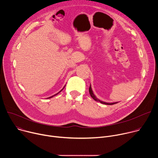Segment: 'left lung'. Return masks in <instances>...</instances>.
I'll list each match as a JSON object with an SVG mask.
<instances>
[{
  "label": "left lung",
  "mask_w": 158,
  "mask_h": 158,
  "mask_svg": "<svg viewBox=\"0 0 158 158\" xmlns=\"http://www.w3.org/2000/svg\"><path fill=\"white\" fill-rule=\"evenodd\" d=\"M89 94H90V95H91V96L95 100V101H99V102H100L101 103H102V104H106V105H112V104H116V103H118V102H112V103H107V102H103V101H100L99 99H98L96 96H95V95L93 94V91H92V89H91V85H90V87H89Z\"/></svg>",
  "instance_id": "8db88e82"
}]
</instances>
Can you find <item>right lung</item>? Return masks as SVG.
<instances>
[{
    "label": "right lung",
    "mask_w": 158,
    "mask_h": 158,
    "mask_svg": "<svg viewBox=\"0 0 158 158\" xmlns=\"http://www.w3.org/2000/svg\"><path fill=\"white\" fill-rule=\"evenodd\" d=\"M62 90H61V91H62ZM60 92H59V93H60ZM58 93H57V94H58ZM57 94H56V95H57ZM56 95H54V96H56ZM51 96V97H50V98H52V97H53V96Z\"/></svg>",
    "instance_id": "1"
}]
</instances>
